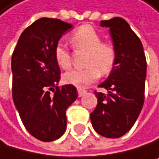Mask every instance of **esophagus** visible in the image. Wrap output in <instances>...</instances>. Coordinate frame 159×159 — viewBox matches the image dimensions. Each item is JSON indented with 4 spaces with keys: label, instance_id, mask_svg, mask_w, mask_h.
<instances>
[{
    "label": "esophagus",
    "instance_id": "1",
    "mask_svg": "<svg viewBox=\"0 0 159 159\" xmlns=\"http://www.w3.org/2000/svg\"><path fill=\"white\" fill-rule=\"evenodd\" d=\"M85 93H86V90H84V89H78V96L79 97H82Z\"/></svg>",
    "mask_w": 159,
    "mask_h": 159
}]
</instances>
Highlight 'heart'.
Instances as JSON below:
<instances>
[{
  "label": "heart",
  "mask_w": 159,
  "mask_h": 159,
  "mask_svg": "<svg viewBox=\"0 0 159 159\" xmlns=\"http://www.w3.org/2000/svg\"><path fill=\"white\" fill-rule=\"evenodd\" d=\"M70 41L76 51H85L81 70H71L64 74L63 80L77 88H85L95 82L100 75L111 72L117 60V50L109 41H101L99 32L89 25H83L72 32ZM53 55L57 65L69 69L72 65V54L61 42L56 43Z\"/></svg>",
  "instance_id": "1"
}]
</instances>
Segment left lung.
<instances>
[{"mask_svg": "<svg viewBox=\"0 0 159 159\" xmlns=\"http://www.w3.org/2000/svg\"><path fill=\"white\" fill-rule=\"evenodd\" d=\"M110 29L117 60L108 79L95 91L98 104L90 119L94 129L105 138L117 139L132 129L144 102L147 59L142 41L122 17L102 20Z\"/></svg>", "mask_w": 159, "mask_h": 159, "instance_id": "obj_1", "label": "left lung"}]
</instances>
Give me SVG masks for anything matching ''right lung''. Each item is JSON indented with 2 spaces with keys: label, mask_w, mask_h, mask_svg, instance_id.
<instances>
[{
  "label": "right lung",
  "mask_w": 159,
  "mask_h": 159,
  "mask_svg": "<svg viewBox=\"0 0 159 159\" xmlns=\"http://www.w3.org/2000/svg\"><path fill=\"white\" fill-rule=\"evenodd\" d=\"M71 27L58 19L41 17L22 31L11 55L15 106L27 132L42 142L64 134L66 110L78 96L75 86H57L60 68L53 55L56 43Z\"/></svg>",
  "instance_id": "add662e5"
}]
</instances>
